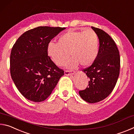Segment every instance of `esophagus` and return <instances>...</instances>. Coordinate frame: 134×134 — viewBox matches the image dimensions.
<instances>
[{"mask_svg": "<svg viewBox=\"0 0 134 134\" xmlns=\"http://www.w3.org/2000/svg\"><path fill=\"white\" fill-rule=\"evenodd\" d=\"M74 71H71L70 72L69 70H65L64 71V74L66 76H70V75H72V74H74Z\"/></svg>", "mask_w": 134, "mask_h": 134, "instance_id": "34e87169", "label": "esophagus"}]
</instances>
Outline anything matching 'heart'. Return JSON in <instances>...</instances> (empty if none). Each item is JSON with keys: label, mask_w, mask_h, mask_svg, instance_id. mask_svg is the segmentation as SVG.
I'll return each instance as SVG.
<instances>
[{"label": "heart", "mask_w": 134, "mask_h": 134, "mask_svg": "<svg viewBox=\"0 0 134 134\" xmlns=\"http://www.w3.org/2000/svg\"><path fill=\"white\" fill-rule=\"evenodd\" d=\"M47 52L52 61L59 66L67 62L70 54L72 58L69 67L74 68L79 64L83 67L90 66L98 54V36L92 29L85 31L70 29L60 36L57 43L49 42Z\"/></svg>", "instance_id": "b5f03b06"}]
</instances>
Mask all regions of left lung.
I'll use <instances>...</instances> for the list:
<instances>
[{
	"instance_id": "left-lung-1",
	"label": "left lung",
	"mask_w": 134,
	"mask_h": 134,
	"mask_svg": "<svg viewBox=\"0 0 134 134\" xmlns=\"http://www.w3.org/2000/svg\"><path fill=\"white\" fill-rule=\"evenodd\" d=\"M99 40V48L94 63L83 71L89 78V86L79 92L84 100L94 103L103 100L109 95L116 85L120 71L118 48L110 35L92 26Z\"/></svg>"
}]
</instances>
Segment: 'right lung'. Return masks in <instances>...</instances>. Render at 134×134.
<instances>
[{"label":"right lung","mask_w":134,"mask_h":134,"mask_svg":"<svg viewBox=\"0 0 134 134\" xmlns=\"http://www.w3.org/2000/svg\"><path fill=\"white\" fill-rule=\"evenodd\" d=\"M65 28L38 26L26 31L13 45L10 72L16 87L29 100L40 102L51 94L64 70L55 64L47 45Z\"/></svg>","instance_id":"add662e5"}]
</instances>
